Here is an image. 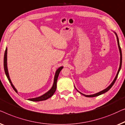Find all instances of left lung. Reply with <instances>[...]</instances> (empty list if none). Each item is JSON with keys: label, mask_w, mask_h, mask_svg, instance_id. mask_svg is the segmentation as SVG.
<instances>
[{"label": "left lung", "mask_w": 125, "mask_h": 125, "mask_svg": "<svg viewBox=\"0 0 125 125\" xmlns=\"http://www.w3.org/2000/svg\"><path fill=\"white\" fill-rule=\"evenodd\" d=\"M114 33H115V36H116V37H117V43H118V49H119V53H120V63H119V68H118V72L117 73V75H116L115 77V79H114V80H113V82H112V83L110 84L108 86V87L106 88L105 89H104V90L100 91V92H97L96 93V94H89V95H87V94H82V93H81L80 92H79L78 89H77L76 88H75V89H76L77 91H78L80 93V94H82V95H83L84 96H85V97H96V96H100L101 95V94H105V92H108V91L109 90V89L111 88L112 87V86L113 85V84H115V82L116 79H117V77H118V73H119V71H120L121 68V66H122V52H121V47H120V45H119V39H118V36L117 34V33H116L115 31H113Z\"/></svg>", "instance_id": "left-lung-1"}]
</instances>
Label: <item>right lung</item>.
Instances as JSON below:
<instances>
[{"label": "right lung", "instance_id": "1", "mask_svg": "<svg viewBox=\"0 0 125 125\" xmlns=\"http://www.w3.org/2000/svg\"><path fill=\"white\" fill-rule=\"evenodd\" d=\"M63 68V67L61 66V67H59L58 68L57 70H56L55 75H54L53 84H52V88H51L49 89V90L47 91V92H46L45 94H42V95L39 96V97L29 98V99H28V100H29V101H43V100H46L48 99V98L52 97V96L54 94V93H55L56 89H57V82L58 78L59 73H60L61 71L62 70ZM4 68L5 73H6V76H7V77L8 80H9V82L10 83V85H11V86L13 88L14 90L15 91V92H17V89L15 88V86L13 85L11 80H10V78L9 73H8V67H7V47H6V51H5V52H4Z\"/></svg>", "mask_w": 125, "mask_h": 125}]
</instances>
